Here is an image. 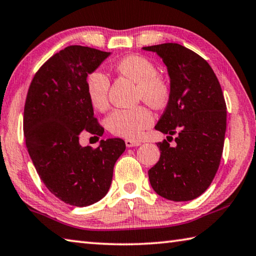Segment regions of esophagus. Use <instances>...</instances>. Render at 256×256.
Returning <instances> with one entry per match:
<instances>
[{"instance_id":"34e87169","label":"esophagus","mask_w":256,"mask_h":256,"mask_svg":"<svg viewBox=\"0 0 256 256\" xmlns=\"http://www.w3.org/2000/svg\"><path fill=\"white\" fill-rule=\"evenodd\" d=\"M126 146L127 147H135V146H140V142H136V140H126Z\"/></svg>"}]
</instances>
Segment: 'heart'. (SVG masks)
I'll use <instances>...</instances> for the list:
<instances>
[{
	"mask_svg": "<svg viewBox=\"0 0 256 256\" xmlns=\"http://www.w3.org/2000/svg\"><path fill=\"white\" fill-rule=\"evenodd\" d=\"M114 70L120 75L136 83V98L147 104L162 109L171 96V86L153 62L142 55H128L116 62ZM109 78L101 70H93L86 78L88 100L96 110H104L109 104ZM154 122V116L144 106L128 109H116L106 118V127L116 136L138 140Z\"/></svg>",
	"mask_w": 256,
	"mask_h": 256,
	"instance_id": "heart-1",
	"label": "heart"
}]
</instances>
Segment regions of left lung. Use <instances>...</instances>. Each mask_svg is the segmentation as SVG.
Returning a JSON list of instances; mask_svg holds the SVG:
<instances>
[{
    "label": "left lung",
    "instance_id": "obj_1",
    "mask_svg": "<svg viewBox=\"0 0 256 256\" xmlns=\"http://www.w3.org/2000/svg\"><path fill=\"white\" fill-rule=\"evenodd\" d=\"M168 67L171 96L156 130L176 134L177 146L158 142L160 158L148 171L156 194L172 201L198 198L220 164L226 132V102L216 74L198 54L178 44L144 47Z\"/></svg>",
    "mask_w": 256,
    "mask_h": 256
}]
</instances>
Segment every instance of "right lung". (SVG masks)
<instances>
[{
	"mask_svg": "<svg viewBox=\"0 0 256 256\" xmlns=\"http://www.w3.org/2000/svg\"><path fill=\"white\" fill-rule=\"evenodd\" d=\"M109 55L90 47H66L38 70L26 98V145L38 176L54 196L76 207L108 194L114 164L126 150L120 138L102 140L96 148L78 142L83 130L96 136L104 132L94 116L86 78Z\"/></svg>",
	"mask_w": 256,
	"mask_h": 256,
	"instance_id": "add662e5",
	"label": "right lung"
}]
</instances>
